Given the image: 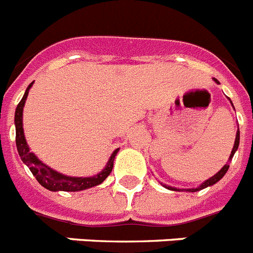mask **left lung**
I'll return each mask as SVG.
<instances>
[{
	"label": "left lung",
	"mask_w": 253,
	"mask_h": 253,
	"mask_svg": "<svg viewBox=\"0 0 253 253\" xmlns=\"http://www.w3.org/2000/svg\"><path fill=\"white\" fill-rule=\"evenodd\" d=\"M213 81H215V82H216V84H220V82H218V81L216 80V78H213ZM229 101H230V104H231V105H233V103H231L230 99H229ZM233 108H234V105H233ZM238 146H239V126H238V130H237V135H235L234 146H233V150H231V153H230V157H229V161H228V162H226V165H225V166L222 167V169H220V171H218L217 173H216V175H213V176H212V177H210V179H207V180H206V181H203L202 184H201V185H199V186H197V188L179 189V188H175V186H169V185H166V184H162V182H161V184H162V185L165 186V188H166V189H169V190H173V192H182V190H186V192H190V193L198 192V190H202V189L209 188V186H212V185H213V184H216V182L220 181V180H221L222 177H224V175H225V173H226V171H228V169H229V162H230L231 158L234 157L235 152L238 150Z\"/></svg>",
	"instance_id": "obj_1"
}]
</instances>
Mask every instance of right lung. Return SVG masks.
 Listing matches in <instances>:
<instances>
[{
  "instance_id": "right-lung-1",
  "label": "right lung",
  "mask_w": 253,
  "mask_h": 253,
  "mask_svg": "<svg viewBox=\"0 0 253 253\" xmlns=\"http://www.w3.org/2000/svg\"><path fill=\"white\" fill-rule=\"evenodd\" d=\"M35 82H32L24 92V96L22 97L20 103L15 109V131H16V148L23 163H25L29 167L31 172L33 176H36L37 181L41 184L43 188L48 189L51 192H80V190H86V189L94 188V186L100 185L104 180L107 179L110 175L112 169H113L114 158H116L117 153L120 149H116L109 161H108L107 166L101 169L100 172L94 176H87V177H78V176H67L64 173H60L55 171L47 165H44L37 158L35 153L31 152L27 140L24 136V128H23V109H24L25 100L28 97V92L31 87L33 86Z\"/></svg>"
}]
</instances>
